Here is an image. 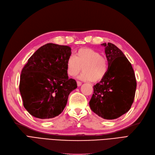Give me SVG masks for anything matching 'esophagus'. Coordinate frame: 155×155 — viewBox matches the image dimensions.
<instances>
[{"label": "esophagus", "mask_w": 155, "mask_h": 155, "mask_svg": "<svg viewBox=\"0 0 155 155\" xmlns=\"http://www.w3.org/2000/svg\"><path fill=\"white\" fill-rule=\"evenodd\" d=\"M77 86H81V85H82V82H80V81H77Z\"/></svg>", "instance_id": "esophagus-1"}]
</instances>
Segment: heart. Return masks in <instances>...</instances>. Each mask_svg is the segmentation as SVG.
I'll return each mask as SVG.
<instances>
[{
	"mask_svg": "<svg viewBox=\"0 0 155 155\" xmlns=\"http://www.w3.org/2000/svg\"><path fill=\"white\" fill-rule=\"evenodd\" d=\"M84 71L79 78L85 81L98 82L101 81L107 71L106 58L93 49L83 48L77 51L75 57L69 56L66 61V71L68 75L75 77Z\"/></svg>",
	"mask_w": 155,
	"mask_h": 155,
	"instance_id": "1",
	"label": "heart"
}]
</instances>
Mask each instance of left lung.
Wrapping results in <instances>:
<instances>
[{
	"mask_svg": "<svg viewBox=\"0 0 155 155\" xmlns=\"http://www.w3.org/2000/svg\"><path fill=\"white\" fill-rule=\"evenodd\" d=\"M108 62L106 76L94 85L89 101L91 110L104 119L117 118L130 109L137 81L131 63L115 45L102 44Z\"/></svg>",
	"mask_w": 155,
	"mask_h": 155,
	"instance_id": "1",
	"label": "left lung"
}]
</instances>
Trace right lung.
Segmentation results:
<instances>
[{"mask_svg":"<svg viewBox=\"0 0 155 155\" xmlns=\"http://www.w3.org/2000/svg\"><path fill=\"white\" fill-rule=\"evenodd\" d=\"M71 48L48 43L38 49L21 71L19 90L25 109L32 116L49 119L61 114L69 93L77 87L69 78L67 58Z\"/></svg>","mask_w":155,"mask_h":155,"instance_id":"1","label":"right lung"}]
</instances>
